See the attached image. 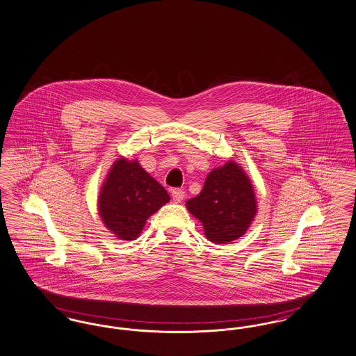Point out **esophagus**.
Instances as JSON below:
<instances>
[{
	"mask_svg": "<svg viewBox=\"0 0 356 356\" xmlns=\"http://www.w3.org/2000/svg\"><path fill=\"white\" fill-rule=\"evenodd\" d=\"M186 197V192L183 189H173L172 191V199L175 203H180Z\"/></svg>",
	"mask_w": 356,
	"mask_h": 356,
	"instance_id": "obj_1",
	"label": "esophagus"
}]
</instances>
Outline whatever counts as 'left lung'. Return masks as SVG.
Instances as JSON below:
<instances>
[{"label": "left lung", "mask_w": 356, "mask_h": 356, "mask_svg": "<svg viewBox=\"0 0 356 356\" xmlns=\"http://www.w3.org/2000/svg\"><path fill=\"white\" fill-rule=\"evenodd\" d=\"M186 205L202 222L205 237L215 244H228L243 236L257 213L251 179L234 160L211 170L202 192Z\"/></svg>", "instance_id": "8db88e82"}]
</instances>
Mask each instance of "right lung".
Wrapping results in <instances>:
<instances>
[{
	"mask_svg": "<svg viewBox=\"0 0 356 356\" xmlns=\"http://www.w3.org/2000/svg\"><path fill=\"white\" fill-rule=\"evenodd\" d=\"M170 197L138 160L119 157L100 188L97 209L104 225L120 240H136L147 220Z\"/></svg>",
	"mask_w": 356,
	"mask_h": 356,
	"instance_id": "1",
	"label": "right lung"
}]
</instances>
